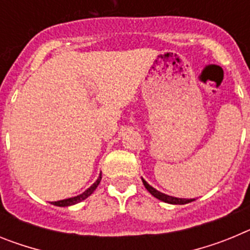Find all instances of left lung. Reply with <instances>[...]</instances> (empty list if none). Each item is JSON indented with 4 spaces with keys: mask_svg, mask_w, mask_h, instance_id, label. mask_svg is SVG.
I'll list each match as a JSON object with an SVG mask.
<instances>
[{
    "mask_svg": "<svg viewBox=\"0 0 250 250\" xmlns=\"http://www.w3.org/2000/svg\"><path fill=\"white\" fill-rule=\"evenodd\" d=\"M141 180H143V184H144V187L146 188V190L149 191L152 196H155L156 199L161 200V202H164V203H167V204L183 205V204H188V203H191L195 200V199H185V198H176V196L167 195V194H164V193H161V191L156 190L155 188H152L151 185L147 184V182H145L143 178H141Z\"/></svg>",
    "mask_w": 250,
    "mask_h": 250,
    "instance_id": "left-lung-1",
    "label": "left lung"
}]
</instances>
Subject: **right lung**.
<instances>
[{
	"mask_svg": "<svg viewBox=\"0 0 250 250\" xmlns=\"http://www.w3.org/2000/svg\"><path fill=\"white\" fill-rule=\"evenodd\" d=\"M100 182H101V173H100V175H99L98 180H96V182H95L94 184L89 188V189H86L83 194H80V195H76V196H72V198H67V199L59 200V202H52L51 204L56 205V207H70V205H75V204H77V203L83 202V200H85L86 198H89V196L94 193V190L96 189V188H98V185L100 184Z\"/></svg>",
	"mask_w": 250,
	"mask_h": 250,
	"instance_id": "obj_1",
	"label": "right lung"
}]
</instances>
